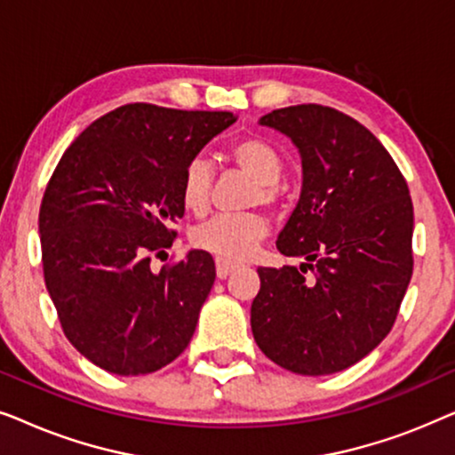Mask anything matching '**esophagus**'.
I'll use <instances>...</instances> for the list:
<instances>
[{"label":"esophagus","instance_id":"1","mask_svg":"<svg viewBox=\"0 0 455 455\" xmlns=\"http://www.w3.org/2000/svg\"><path fill=\"white\" fill-rule=\"evenodd\" d=\"M240 265L235 263H229V260H223V259H217L215 260V269H217V277L220 279H226L228 275H232V273L238 269Z\"/></svg>","mask_w":455,"mask_h":455}]
</instances>
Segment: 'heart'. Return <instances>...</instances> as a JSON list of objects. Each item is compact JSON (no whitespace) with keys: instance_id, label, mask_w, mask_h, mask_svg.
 <instances>
[{"instance_id":"b5f03b06","label":"heart","mask_w":455,"mask_h":455,"mask_svg":"<svg viewBox=\"0 0 455 455\" xmlns=\"http://www.w3.org/2000/svg\"><path fill=\"white\" fill-rule=\"evenodd\" d=\"M229 159L240 172H244L257 182L254 201H263L267 204H275L279 201L277 182L283 172V159L271 142L259 139V136L240 139L229 148ZM211 186H213L211 165L201 157L192 159L184 167L182 182H180V201L188 213H207L211 207ZM267 232H269L267 220L257 213L223 215L198 228L192 234V242L201 251L234 263V260L251 257Z\"/></svg>"}]
</instances>
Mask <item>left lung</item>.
Returning <instances> with one entry per match:
<instances>
[{
  "instance_id": "8db88e82",
  "label": "left lung",
  "mask_w": 455,
  "mask_h": 455,
  "mask_svg": "<svg viewBox=\"0 0 455 455\" xmlns=\"http://www.w3.org/2000/svg\"><path fill=\"white\" fill-rule=\"evenodd\" d=\"M259 124L300 153V198L277 251L304 260L300 269H257L254 341L285 371L331 375L363 360L394 327L412 277L408 184L377 136L338 109L291 105Z\"/></svg>"
}]
</instances>
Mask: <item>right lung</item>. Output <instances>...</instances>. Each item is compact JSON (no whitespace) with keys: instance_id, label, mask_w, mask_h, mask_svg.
I'll return each instance as SVG.
<instances>
[{"instance_id":"add662e5","label":"right lung","mask_w":455,"mask_h":455,"mask_svg":"<svg viewBox=\"0 0 455 455\" xmlns=\"http://www.w3.org/2000/svg\"><path fill=\"white\" fill-rule=\"evenodd\" d=\"M229 111L122 105L68 147L39 211L45 285L70 344L122 377L164 369L190 344L215 282L213 257L190 251L155 273L184 217L180 182Z\"/></svg>"}]
</instances>
